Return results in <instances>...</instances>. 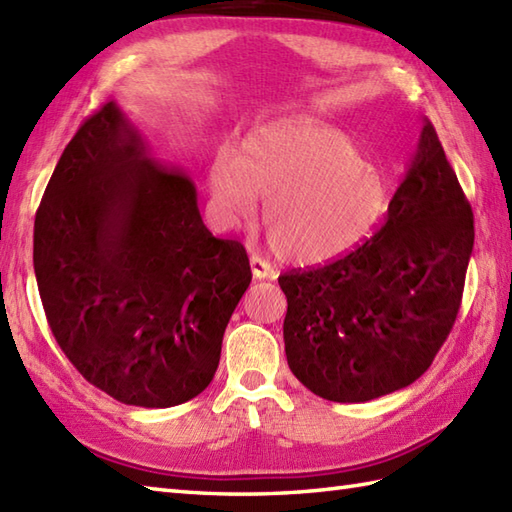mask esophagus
<instances>
[{
    "mask_svg": "<svg viewBox=\"0 0 512 512\" xmlns=\"http://www.w3.org/2000/svg\"><path fill=\"white\" fill-rule=\"evenodd\" d=\"M250 273H253L255 279H268L273 277V268H270L268 262L259 257H250Z\"/></svg>",
    "mask_w": 512,
    "mask_h": 512,
    "instance_id": "1",
    "label": "esophagus"
}]
</instances>
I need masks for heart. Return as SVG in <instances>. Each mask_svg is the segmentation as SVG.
Segmentation results:
<instances>
[{"instance_id": "1", "label": "heart", "mask_w": 512, "mask_h": 512, "mask_svg": "<svg viewBox=\"0 0 512 512\" xmlns=\"http://www.w3.org/2000/svg\"><path fill=\"white\" fill-rule=\"evenodd\" d=\"M209 191L215 217L242 224L264 200L262 228L281 262H334L374 231L389 200L383 167L352 136L319 123L275 125L239 154L217 156Z\"/></svg>"}]
</instances>
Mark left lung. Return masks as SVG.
<instances>
[{
    "label": "left lung",
    "instance_id": "8db88e82",
    "mask_svg": "<svg viewBox=\"0 0 512 512\" xmlns=\"http://www.w3.org/2000/svg\"><path fill=\"white\" fill-rule=\"evenodd\" d=\"M473 239L471 204L424 121L385 224L336 262L279 277L292 374L334 402L418 380L458 317Z\"/></svg>",
    "mask_w": 512,
    "mask_h": 512
}]
</instances>
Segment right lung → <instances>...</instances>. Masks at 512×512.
<instances>
[{"label":"right lung","instance_id":"add662e5","mask_svg":"<svg viewBox=\"0 0 512 512\" xmlns=\"http://www.w3.org/2000/svg\"><path fill=\"white\" fill-rule=\"evenodd\" d=\"M50 330L81 376L125 405L162 409L209 387L250 266L204 226L193 180L149 158L105 103L63 149L35 217Z\"/></svg>","mask_w":512,"mask_h":512}]
</instances>
